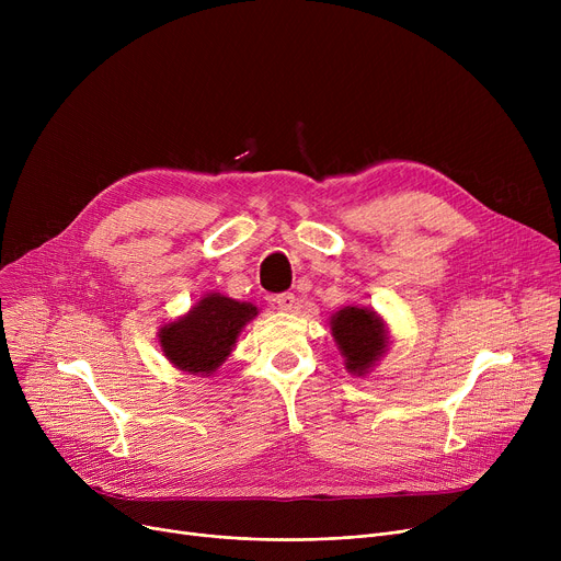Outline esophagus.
<instances>
[{"label": "esophagus", "instance_id": "esophagus-1", "mask_svg": "<svg viewBox=\"0 0 561 561\" xmlns=\"http://www.w3.org/2000/svg\"><path fill=\"white\" fill-rule=\"evenodd\" d=\"M273 305L279 309V311H296L298 309V300L293 293H279V296L273 298Z\"/></svg>", "mask_w": 561, "mask_h": 561}]
</instances>
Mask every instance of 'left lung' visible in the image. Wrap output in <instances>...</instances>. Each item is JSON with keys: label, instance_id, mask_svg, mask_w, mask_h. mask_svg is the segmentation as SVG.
Masks as SVG:
<instances>
[{"label": "left lung", "instance_id": "left-lung-1", "mask_svg": "<svg viewBox=\"0 0 561 561\" xmlns=\"http://www.w3.org/2000/svg\"><path fill=\"white\" fill-rule=\"evenodd\" d=\"M334 341L352 375H366L389 347L385 320L368 307H345L330 320Z\"/></svg>", "mask_w": 561, "mask_h": 561}]
</instances>
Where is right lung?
Instances as JSON below:
<instances>
[{"label":"right lung","mask_w":561,"mask_h":561,"mask_svg":"<svg viewBox=\"0 0 561 561\" xmlns=\"http://www.w3.org/2000/svg\"><path fill=\"white\" fill-rule=\"evenodd\" d=\"M256 313L250 302L206 293L186 316L159 330L163 355L184 373L211 375L231 355L236 339Z\"/></svg>","instance_id":"1"}]
</instances>
